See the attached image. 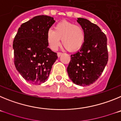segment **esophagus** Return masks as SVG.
<instances>
[{
    "instance_id": "1",
    "label": "esophagus",
    "mask_w": 121,
    "mask_h": 121,
    "mask_svg": "<svg viewBox=\"0 0 121 121\" xmlns=\"http://www.w3.org/2000/svg\"><path fill=\"white\" fill-rule=\"evenodd\" d=\"M62 54H63V53H57V57H59L60 56L62 55Z\"/></svg>"
}]
</instances>
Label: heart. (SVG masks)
<instances>
[{
	"label": "heart",
	"instance_id": "obj_1",
	"mask_svg": "<svg viewBox=\"0 0 121 121\" xmlns=\"http://www.w3.org/2000/svg\"><path fill=\"white\" fill-rule=\"evenodd\" d=\"M70 51L80 50L85 40L84 28L72 22L62 21L54 26V30L50 29L47 33V40L52 50H56L60 43Z\"/></svg>",
	"mask_w": 121,
	"mask_h": 121
}]
</instances>
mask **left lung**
I'll return each mask as SVG.
<instances>
[{"mask_svg":"<svg viewBox=\"0 0 121 121\" xmlns=\"http://www.w3.org/2000/svg\"><path fill=\"white\" fill-rule=\"evenodd\" d=\"M77 22L85 31V40L82 47L71 55L67 72L74 84L88 86L99 78L107 64V39L98 25L87 19L79 17Z\"/></svg>","mask_w":121,"mask_h":121,"instance_id":"1","label":"left lung"}]
</instances>
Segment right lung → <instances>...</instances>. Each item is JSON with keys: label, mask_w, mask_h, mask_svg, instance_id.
I'll use <instances>...</instances> for the list:
<instances>
[{"label": "right lung", "mask_w": 121, "mask_h": 121, "mask_svg": "<svg viewBox=\"0 0 121 121\" xmlns=\"http://www.w3.org/2000/svg\"><path fill=\"white\" fill-rule=\"evenodd\" d=\"M55 22L48 16H37L22 23L13 41L14 65L28 82L39 85L45 82L57 54L48 47L47 33Z\"/></svg>", "instance_id": "1"}]
</instances>
